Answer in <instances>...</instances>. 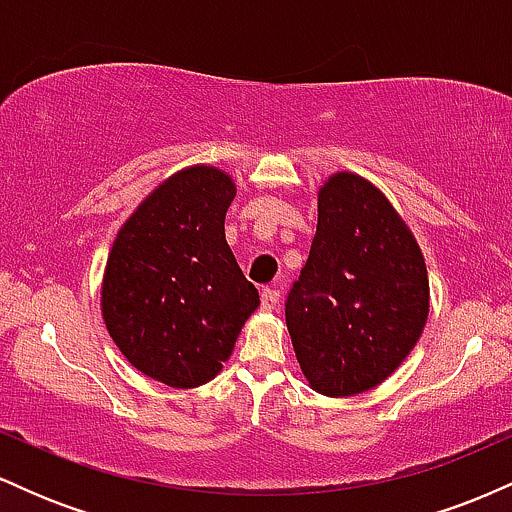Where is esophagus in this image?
<instances>
[{"label":"esophagus","mask_w":512,"mask_h":512,"mask_svg":"<svg viewBox=\"0 0 512 512\" xmlns=\"http://www.w3.org/2000/svg\"><path fill=\"white\" fill-rule=\"evenodd\" d=\"M260 305H262V310L272 313V310H276V305H279V291H276V289H264Z\"/></svg>","instance_id":"1"}]
</instances>
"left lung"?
Wrapping results in <instances>:
<instances>
[{"label": "left lung", "mask_w": 512, "mask_h": 512, "mask_svg": "<svg viewBox=\"0 0 512 512\" xmlns=\"http://www.w3.org/2000/svg\"><path fill=\"white\" fill-rule=\"evenodd\" d=\"M428 274L419 245L368 180L332 175L317 233L286 298V325L313 390L351 397L380 385L419 342Z\"/></svg>", "instance_id": "8db88e82"}]
</instances>
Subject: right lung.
<instances>
[{"label": "right lung", "instance_id": "right-lung-1", "mask_svg": "<svg viewBox=\"0 0 512 512\" xmlns=\"http://www.w3.org/2000/svg\"><path fill=\"white\" fill-rule=\"evenodd\" d=\"M233 197L236 185L219 168L180 170L139 204L110 250L105 327L158 383H209L260 305L223 233Z\"/></svg>", "mask_w": 512, "mask_h": 512}]
</instances>
